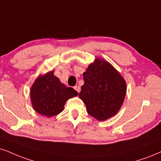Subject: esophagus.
<instances>
[{
    "instance_id": "34e87169",
    "label": "esophagus",
    "mask_w": 161,
    "mask_h": 161,
    "mask_svg": "<svg viewBox=\"0 0 161 161\" xmlns=\"http://www.w3.org/2000/svg\"><path fill=\"white\" fill-rule=\"evenodd\" d=\"M74 89H75V90H76L78 93H79V91H80V90H81L80 87H79V85H77V86H75V87H74Z\"/></svg>"
}]
</instances>
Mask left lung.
<instances>
[{"instance_id":"8db88e82","label":"left lung","mask_w":161,"mask_h":161,"mask_svg":"<svg viewBox=\"0 0 161 161\" xmlns=\"http://www.w3.org/2000/svg\"><path fill=\"white\" fill-rule=\"evenodd\" d=\"M84 85L79 97L87 111L99 121L112 117L121 108L126 82L111 63L98 57L83 73Z\"/></svg>"}]
</instances>
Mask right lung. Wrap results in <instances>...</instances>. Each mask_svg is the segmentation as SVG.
Instances as JSON below:
<instances>
[{"mask_svg": "<svg viewBox=\"0 0 161 161\" xmlns=\"http://www.w3.org/2000/svg\"><path fill=\"white\" fill-rule=\"evenodd\" d=\"M78 95L72 87H67L54 76V71L39 75L30 88V100L39 114L52 117L60 114L69 99Z\"/></svg>", "mask_w": 161, "mask_h": 161, "instance_id": "right-lung-1", "label": "right lung"}]
</instances>
